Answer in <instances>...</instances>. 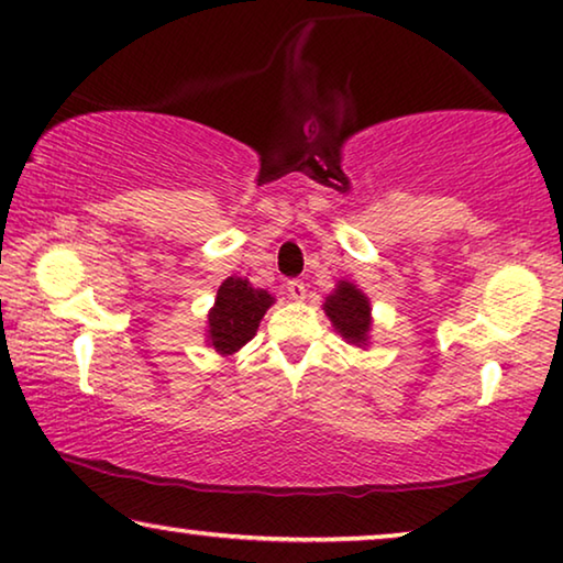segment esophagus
I'll use <instances>...</instances> for the list:
<instances>
[{"label":"esophagus","mask_w":563,"mask_h":563,"mask_svg":"<svg viewBox=\"0 0 563 563\" xmlns=\"http://www.w3.org/2000/svg\"><path fill=\"white\" fill-rule=\"evenodd\" d=\"M288 296L292 300H303L306 298V283L303 280H288Z\"/></svg>","instance_id":"esophagus-1"}]
</instances>
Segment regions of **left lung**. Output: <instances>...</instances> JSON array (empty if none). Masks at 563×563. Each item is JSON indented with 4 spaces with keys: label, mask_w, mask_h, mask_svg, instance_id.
I'll list each match as a JSON object with an SVG mask.
<instances>
[{
    "label": "left lung",
    "mask_w": 563,
    "mask_h": 563,
    "mask_svg": "<svg viewBox=\"0 0 563 563\" xmlns=\"http://www.w3.org/2000/svg\"><path fill=\"white\" fill-rule=\"evenodd\" d=\"M325 316L331 318L333 329L354 346H366L372 331V306L354 283L341 280L323 303Z\"/></svg>",
    "instance_id": "left-lung-1"
}]
</instances>
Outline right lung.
Returning <instances> with one entry per match:
<instances>
[{
    "label": "right lung",
    "instance_id": "1",
    "mask_svg": "<svg viewBox=\"0 0 563 563\" xmlns=\"http://www.w3.org/2000/svg\"><path fill=\"white\" fill-rule=\"evenodd\" d=\"M273 300L271 292L253 288L238 275L224 280L217 290L214 308L207 316L209 346H214L217 354L222 356L240 351L257 333V325Z\"/></svg>",
    "mask_w": 563,
    "mask_h": 563
}]
</instances>
